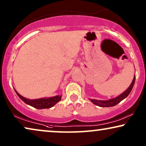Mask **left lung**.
<instances>
[{
	"mask_svg": "<svg viewBox=\"0 0 146 146\" xmlns=\"http://www.w3.org/2000/svg\"><path fill=\"white\" fill-rule=\"evenodd\" d=\"M135 76H134V78L133 79V81H132V83H131V85H129V87H128V89L125 91H124L122 94L117 97V98L111 99V100H108V101L96 100H90V101L93 103V104H94L95 105H97V106L100 107H102V108H109V107L115 106L128 96V95L129 94V93L131 92L132 88H133L134 83H135Z\"/></svg>",
	"mask_w": 146,
	"mask_h": 146,
	"instance_id": "left-lung-1",
	"label": "left lung"
}]
</instances>
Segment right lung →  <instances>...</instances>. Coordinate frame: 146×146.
<instances>
[{
    "label": "right lung",
    "instance_id": "add662e5",
    "mask_svg": "<svg viewBox=\"0 0 146 146\" xmlns=\"http://www.w3.org/2000/svg\"><path fill=\"white\" fill-rule=\"evenodd\" d=\"M16 91L17 96L24 102L25 104L29 105V106L33 107L36 109H48L50 108L55 106L57 102H59L61 100V96H55L53 98H42L38 99V100H29L21 96L19 93Z\"/></svg>",
    "mask_w": 146,
    "mask_h": 146
}]
</instances>
